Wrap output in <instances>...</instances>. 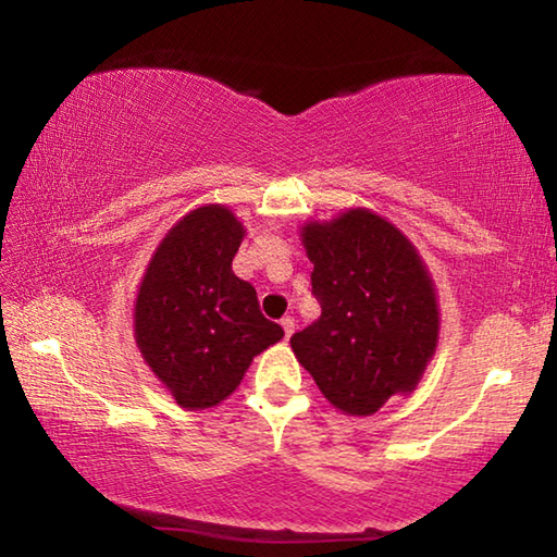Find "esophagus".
<instances>
[{
  "mask_svg": "<svg viewBox=\"0 0 557 557\" xmlns=\"http://www.w3.org/2000/svg\"><path fill=\"white\" fill-rule=\"evenodd\" d=\"M280 324H282V329H285V338L295 334V319H292V317H285Z\"/></svg>",
  "mask_w": 557,
  "mask_h": 557,
  "instance_id": "34e87169",
  "label": "esophagus"
}]
</instances>
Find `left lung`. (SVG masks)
<instances>
[{
	"instance_id": "1",
	"label": "left lung",
	"mask_w": 557,
	"mask_h": 557,
	"mask_svg": "<svg viewBox=\"0 0 557 557\" xmlns=\"http://www.w3.org/2000/svg\"><path fill=\"white\" fill-rule=\"evenodd\" d=\"M317 322L289 338L292 351L338 412L366 418L393 395H410L440 342L435 280L412 240L371 209L305 221Z\"/></svg>"
}]
</instances>
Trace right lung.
<instances>
[{"mask_svg": "<svg viewBox=\"0 0 557 557\" xmlns=\"http://www.w3.org/2000/svg\"><path fill=\"white\" fill-rule=\"evenodd\" d=\"M245 225L225 203L184 213L149 258L135 299V344L178 408L209 410L238 388L252 358L285 332L231 262Z\"/></svg>", "mask_w": 557, "mask_h": 557, "instance_id": "right-lung-1", "label": "right lung"}]
</instances>
